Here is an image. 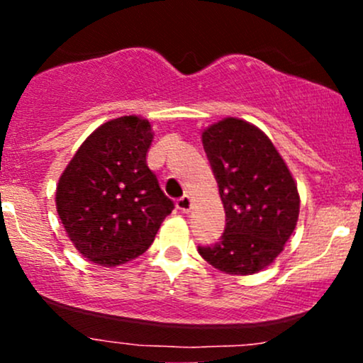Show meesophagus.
<instances>
[{
	"mask_svg": "<svg viewBox=\"0 0 363 363\" xmlns=\"http://www.w3.org/2000/svg\"><path fill=\"white\" fill-rule=\"evenodd\" d=\"M176 206H177L179 211H182V213H187V211L191 210V198H189V196H182V198H179Z\"/></svg>",
	"mask_w": 363,
	"mask_h": 363,
	"instance_id": "34e87169",
	"label": "esophagus"
}]
</instances>
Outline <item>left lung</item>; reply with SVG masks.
<instances>
[{"label": "left lung", "instance_id": "1", "mask_svg": "<svg viewBox=\"0 0 363 363\" xmlns=\"http://www.w3.org/2000/svg\"><path fill=\"white\" fill-rule=\"evenodd\" d=\"M203 148L227 223L218 242L198 245V251L223 273L261 272L295 230L301 206L297 184L268 136L242 119L227 118L208 128Z\"/></svg>", "mask_w": 363, "mask_h": 363}]
</instances>
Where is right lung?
Returning <instances> with one entry per match:
<instances>
[{"label": "right lung", "instance_id": "add662e5", "mask_svg": "<svg viewBox=\"0 0 363 363\" xmlns=\"http://www.w3.org/2000/svg\"><path fill=\"white\" fill-rule=\"evenodd\" d=\"M152 138L147 119H112L83 141L57 182L61 223L74 247L99 266L143 254L174 210L147 165Z\"/></svg>", "mask_w": 363, "mask_h": 363}]
</instances>
